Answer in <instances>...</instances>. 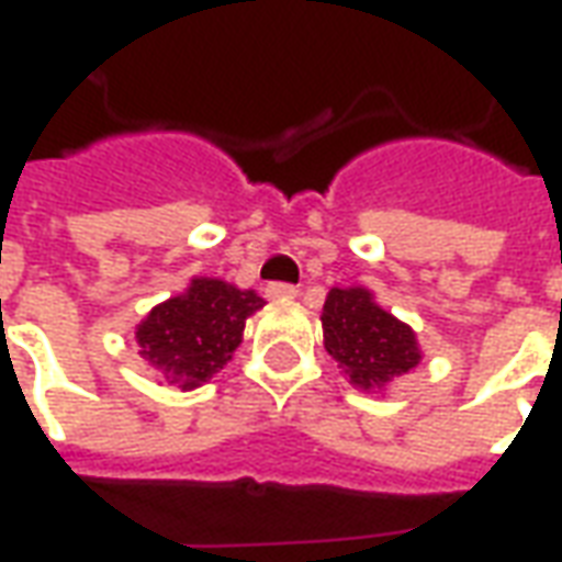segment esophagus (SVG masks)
Segmentation results:
<instances>
[{
  "label": "esophagus",
  "instance_id": "esophagus-1",
  "mask_svg": "<svg viewBox=\"0 0 562 562\" xmlns=\"http://www.w3.org/2000/svg\"><path fill=\"white\" fill-rule=\"evenodd\" d=\"M265 294H268L270 301H292V297H297V289L289 285V282H270Z\"/></svg>",
  "mask_w": 562,
  "mask_h": 562
}]
</instances>
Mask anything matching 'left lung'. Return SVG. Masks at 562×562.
Returning <instances> with one entry per match:
<instances>
[{
  "label": "left lung",
  "instance_id": "left-lung-1",
  "mask_svg": "<svg viewBox=\"0 0 562 562\" xmlns=\"http://www.w3.org/2000/svg\"><path fill=\"white\" fill-rule=\"evenodd\" d=\"M325 349L355 389L385 394L394 379L422 364L415 330L376 304L364 285L330 289L322 306Z\"/></svg>",
  "mask_w": 562,
  "mask_h": 562
}]
</instances>
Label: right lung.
I'll return each instance as SVG.
<instances>
[{"label":"right lung","instance_id":"1","mask_svg":"<svg viewBox=\"0 0 562 562\" xmlns=\"http://www.w3.org/2000/svg\"><path fill=\"white\" fill-rule=\"evenodd\" d=\"M265 306L252 289L216 277H192L186 292L149 310L135 328L140 358L168 385L192 391L232 361L244 342L246 318Z\"/></svg>","mask_w":562,"mask_h":562}]
</instances>
